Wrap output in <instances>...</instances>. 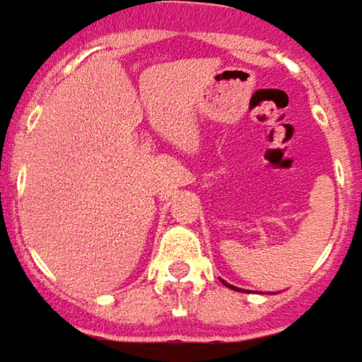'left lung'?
Segmentation results:
<instances>
[{
	"label": "left lung",
	"instance_id": "obj_1",
	"mask_svg": "<svg viewBox=\"0 0 362 362\" xmlns=\"http://www.w3.org/2000/svg\"><path fill=\"white\" fill-rule=\"evenodd\" d=\"M223 283H225V281H223ZM225 285H227V283H225ZM233 288H235V287H233Z\"/></svg>",
	"mask_w": 362,
	"mask_h": 362
}]
</instances>
